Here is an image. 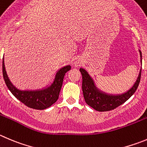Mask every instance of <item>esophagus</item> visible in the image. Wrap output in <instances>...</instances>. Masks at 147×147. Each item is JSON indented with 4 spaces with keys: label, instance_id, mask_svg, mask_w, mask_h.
<instances>
[{
    "label": "esophagus",
    "instance_id": "esophagus-1",
    "mask_svg": "<svg viewBox=\"0 0 147 147\" xmlns=\"http://www.w3.org/2000/svg\"><path fill=\"white\" fill-rule=\"evenodd\" d=\"M74 65H75V67H79V66H80V64H79L78 61H75V62L74 63Z\"/></svg>",
    "mask_w": 147,
    "mask_h": 147
}]
</instances>
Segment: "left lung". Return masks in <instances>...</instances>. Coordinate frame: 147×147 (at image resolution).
Segmentation results:
<instances>
[{
    "label": "left lung",
    "mask_w": 147,
    "mask_h": 147,
    "mask_svg": "<svg viewBox=\"0 0 147 147\" xmlns=\"http://www.w3.org/2000/svg\"><path fill=\"white\" fill-rule=\"evenodd\" d=\"M138 51L140 54L141 64H142V51L140 50H138ZM80 71L83 78L82 89H83L85 101L87 105L98 112L112 110L117 108L120 105H123L127 99H129L133 94L136 92L139 85L141 75H142V69H141L138 78L132 88L123 94H113L105 92L98 88L94 78L89 75L86 69L80 68Z\"/></svg>",
    "instance_id": "1"
}]
</instances>
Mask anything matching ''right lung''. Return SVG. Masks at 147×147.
I'll list each match as a JSON object with an SVG mask.
<instances>
[{
  "label": "right lung",
  "mask_w": 147,
  "mask_h": 147,
  "mask_svg": "<svg viewBox=\"0 0 147 147\" xmlns=\"http://www.w3.org/2000/svg\"><path fill=\"white\" fill-rule=\"evenodd\" d=\"M71 69L70 65L62 67L55 74L53 81L42 88L35 90H20L11 82L3 58V75L4 80L11 94L28 107L35 109H45L53 105L58 100L63 80L66 72Z\"/></svg>",
  "instance_id": "right-lung-1"
}]
</instances>
